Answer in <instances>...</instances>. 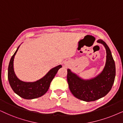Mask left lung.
<instances>
[{"label": "left lung", "instance_id": "8db88e82", "mask_svg": "<svg viewBox=\"0 0 123 123\" xmlns=\"http://www.w3.org/2000/svg\"><path fill=\"white\" fill-rule=\"evenodd\" d=\"M106 49V63L103 71L90 80H83L68 70L67 80L69 89L77 98L85 102H92L106 95L114 83L116 74L115 61L110 48L102 40H98Z\"/></svg>", "mask_w": 123, "mask_h": 123}]
</instances>
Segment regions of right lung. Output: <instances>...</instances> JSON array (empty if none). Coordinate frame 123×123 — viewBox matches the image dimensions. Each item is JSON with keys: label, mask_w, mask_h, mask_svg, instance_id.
I'll list each match as a JSON object with an SVG mask.
<instances>
[{"label": "right lung", "mask_w": 123, "mask_h": 123, "mask_svg": "<svg viewBox=\"0 0 123 123\" xmlns=\"http://www.w3.org/2000/svg\"><path fill=\"white\" fill-rule=\"evenodd\" d=\"M19 46L12 56L9 63L8 69L9 83L13 91L20 97L25 99L37 98L47 92L51 82L58 70L62 68V66L58 65L51 69L45 77L36 82H24L21 81L17 78L13 70L14 57L18 52Z\"/></svg>", "instance_id": "add662e5"}]
</instances>
